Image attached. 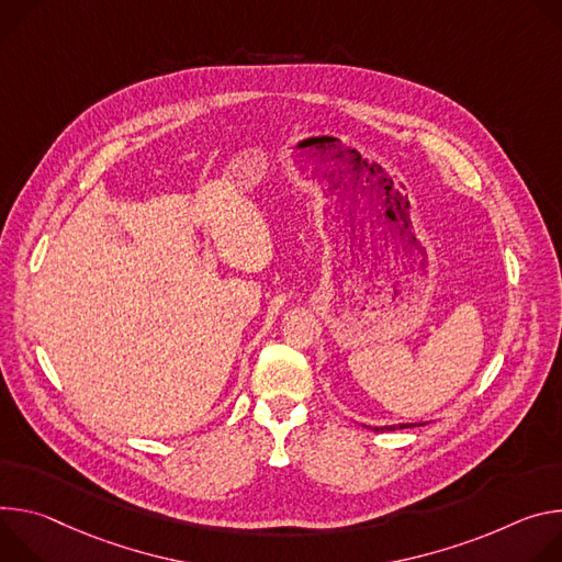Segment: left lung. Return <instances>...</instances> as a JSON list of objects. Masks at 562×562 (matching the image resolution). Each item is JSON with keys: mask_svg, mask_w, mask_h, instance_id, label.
I'll use <instances>...</instances> for the list:
<instances>
[{"mask_svg": "<svg viewBox=\"0 0 562 562\" xmlns=\"http://www.w3.org/2000/svg\"><path fill=\"white\" fill-rule=\"evenodd\" d=\"M411 426H422V424H400V428H411ZM397 426H384V428H372V430H395Z\"/></svg>", "mask_w": 562, "mask_h": 562, "instance_id": "8db88e82", "label": "left lung"}]
</instances>
